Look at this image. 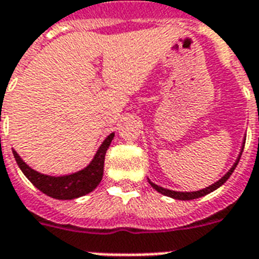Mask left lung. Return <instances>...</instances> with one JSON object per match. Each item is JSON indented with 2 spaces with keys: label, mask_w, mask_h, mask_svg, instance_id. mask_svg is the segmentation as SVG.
<instances>
[{
  "label": "left lung",
  "mask_w": 259,
  "mask_h": 259,
  "mask_svg": "<svg viewBox=\"0 0 259 259\" xmlns=\"http://www.w3.org/2000/svg\"><path fill=\"white\" fill-rule=\"evenodd\" d=\"M244 142H246V136H244V138H243V143H242V147H240L239 155H238V158H236V161L234 162V165L231 166V169L228 170L227 173L224 174L223 177L220 178L219 181H216L215 184H212V185L206 186V188H204V189L196 190V192H177V190H171V189H166V188H162V186L157 185V184H154V182H152L151 180H148V184H150V185H151L152 188H154V189L157 190V192H159V193L165 194V196H167V197L176 198V200H194V198L202 197V196H205V194L211 193V192L216 190V189H218V188H220V186L223 185L224 182L227 181L228 178H230V176H231V174H232V171L235 170L236 165H238V162H239L240 155H242V152H243Z\"/></svg>",
  "instance_id": "left-lung-1"
}]
</instances>
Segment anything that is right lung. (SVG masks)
<instances>
[{
	"label": "right lung",
	"instance_id": "obj_1",
	"mask_svg": "<svg viewBox=\"0 0 259 259\" xmlns=\"http://www.w3.org/2000/svg\"><path fill=\"white\" fill-rule=\"evenodd\" d=\"M115 138V132L108 135L101 146L98 147L97 152L94 154L93 159L90 163L82 170H78L75 173L66 174V176H48L36 171L32 169L21 159L17 151L13 150V155L17 162V165L24 173V176L33 184V185L47 194L50 197L58 198V200H73L90 193L101 182L102 174H104V161L105 154L109 148V144Z\"/></svg>",
	"mask_w": 259,
	"mask_h": 259
}]
</instances>
